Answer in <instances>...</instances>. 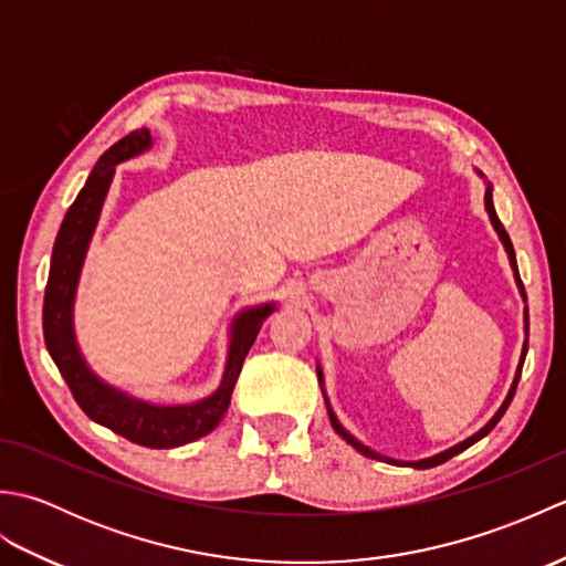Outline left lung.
Here are the masks:
<instances>
[{
    "label": "left lung",
    "instance_id": "1",
    "mask_svg": "<svg viewBox=\"0 0 566 566\" xmlns=\"http://www.w3.org/2000/svg\"><path fill=\"white\" fill-rule=\"evenodd\" d=\"M484 203H486V211H489V219H491V223H494V228H496V233H499V238L503 240V245H506V252H509V258H511V264H513V270H515V282H518V286H521V294H523V298H525V286H523V282H521V274H518V264H515V252H513V243H511V238H509V233H506V228H503V223L499 221V216H496V209H494V201H491V187H486V195H484ZM525 328H527V308H525ZM525 353H527V340H525V345H523V355H521V365H518V371H515V379H513V387H511V391H509V396H506V401H503V406L499 408L496 411V416L489 420V423L476 432V436H472L469 440H464V442H460L457 444V448H452V450H448V452H442V454H436V457H430V460H420V462H413L411 467H418V469H428V467H438V464H442V462H448L450 457H454V454H460L462 450H467L469 444H474L476 440H482L484 436H489L491 430L496 428V423L501 420V416L506 413V408L511 406V401H513V394H515V387H518V379H521V369H523V363H525ZM318 381H323V375H321V369H318ZM328 416H331V423H333V430L338 432V436L343 438V440H347L353 444L355 450H359L363 454H367V457H379V454H375L371 452L369 448H365L363 442L359 440H355L350 432H347L340 423H338V418H335V413L331 411V406H328ZM381 460V457H379ZM391 464H399V462H394V460H389Z\"/></svg>",
    "mask_w": 566,
    "mask_h": 566
}]
</instances>
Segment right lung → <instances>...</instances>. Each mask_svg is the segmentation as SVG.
<instances>
[{"label": "right lung", "mask_w": 566, "mask_h": 566, "mask_svg": "<svg viewBox=\"0 0 566 566\" xmlns=\"http://www.w3.org/2000/svg\"><path fill=\"white\" fill-rule=\"evenodd\" d=\"M150 148V134L146 128L130 130L128 136L116 140L106 150L99 163L82 187L77 199L67 209L63 226H60L51 272H48L45 298H43V338L51 353L53 363L57 365L60 375L67 381V387L75 396L77 406L87 413L94 423L114 430L130 442L143 444V448L167 450L179 448V444L195 442L211 432L231 403V394L238 381L240 369L248 350L255 343L262 321L268 318L274 304H264L250 308L235 318L231 350H228V363L223 371V381L216 394L209 399L191 406H153L136 399H128L126 394L106 387L104 381L92 375L90 367L75 345V333H72V298H75V286L80 268L87 252V243L92 238L94 226H97L106 189L112 185L114 165L124 163L134 155Z\"/></svg>", "instance_id": "right-lung-1"}]
</instances>
